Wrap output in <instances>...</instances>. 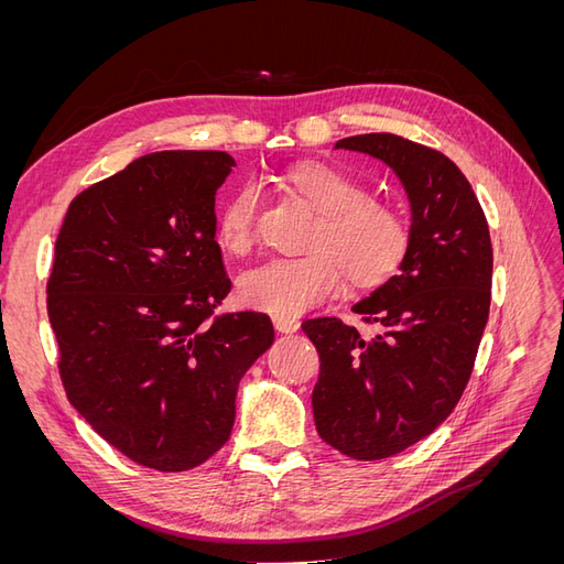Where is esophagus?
<instances>
[{"label": "esophagus", "mask_w": 564, "mask_h": 564, "mask_svg": "<svg viewBox=\"0 0 564 564\" xmlns=\"http://www.w3.org/2000/svg\"><path fill=\"white\" fill-rule=\"evenodd\" d=\"M272 322H275V329L282 334H294L301 327V322L294 317H275Z\"/></svg>", "instance_id": "1"}]
</instances>
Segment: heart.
I'll use <instances>...</instances> for the list:
<instances>
[{"label": "heart", "instance_id": "1", "mask_svg": "<svg viewBox=\"0 0 564 564\" xmlns=\"http://www.w3.org/2000/svg\"><path fill=\"white\" fill-rule=\"evenodd\" d=\"M286 185L319 214L301 259H270L247 270L237 296L251 311L296 317L338 292L344 272L357 286L383 282L406 253L409 232L402 216L367 187L334 166L305 162L289 169ZM259 193L247 185L218 216V245L245 256L256 240Z\"/></svg>", "mask_w": 564, "mask_h": 564}]
</instances>
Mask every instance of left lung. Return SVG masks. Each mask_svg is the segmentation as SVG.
Instances as JSON below:
<instances>
[{
	"label": "left lung",
	"mask_w": 564,
	"mask_h": 564,
	"mask_svg": "<svg viewBox=\"0 0 564 564\" xmlns=\"http://www.w3.org/2000/svg\"><path fill=\"white\" fill-rule=\"evenodd\" d=\"M334 148L388 164L412 212L398 275L352 305L379 332L362 336L338 317L301 324L319 355V437L377 460L429 437L464 395L489 317L494 256L480 202L442 152L395 133L348 135Z\"/></svg>",
	"instance_id": "left-lung-1"
}]
</instances>
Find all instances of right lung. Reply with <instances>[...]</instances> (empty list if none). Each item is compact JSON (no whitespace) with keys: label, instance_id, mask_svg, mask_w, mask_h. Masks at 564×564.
Returning a JSON list of instances; mask_svg holds the SVG:
<instances>
[{"label":"right lung","instance_id":"obj_1","mask_svg":"<svg viewBox=\"0 0 564 564\" xmlns=\"http://www.w3.org/2000/svg\"><path fill=\"white\" fill-rule=\"evenodd\" d=\"M228 152L162 150L79 193L46 286L67 400L135 464L178 473L226 445L247 369L275 329L212 317L230 292L216 242Z\"/></svg>","mask_w":564,"mask_h":564}]
</instances>
